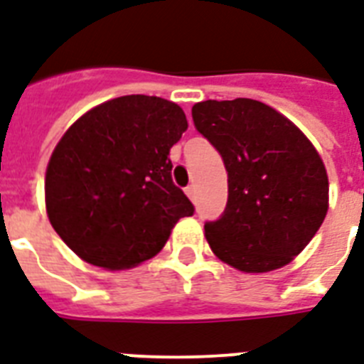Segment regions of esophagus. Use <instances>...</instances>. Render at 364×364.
Segmentation results:
<instances>
[{
    "mask_svg": "<svg viewBox=\"0 0 364 364\" xmlns=\"http://www.w3.org/2000/svg\"><path fill=\"white\" fill-rule=\"evenodd\" d=\"M185 193H187V196L193 200V202L196 200V187H194V185H188V187L185 188Z\"/></svg>",
    "mask_w": 364,
    "mask_h": 364,
    "instance_id": "esophagus-1",
    "label": "esophagus"
}]
</instances>
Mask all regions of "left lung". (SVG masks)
I'll use <instances>...</instances> for the list:
<instances>
[{
  "label": "left lung",
  "instance_id": "obj_1",
  "mask_svg": "<svg viewBox=\"0 0 364 364\" xmlns=\"http://www.w3.org/2000/svg\"><path fill=\"white\" fill-rule=\"evenodd\" d=\"M193 121L228 171L227 208L204 225L211 251L253 274L289 264L328 210L327 170L316 147L257 100H205L193 107Z\"/></svg>",
  "mask_w": 364,
  "mask_h": 364
}]
</instances>
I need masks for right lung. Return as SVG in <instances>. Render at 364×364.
Instances as JSON below:
<instances>
[{"instance_id": "1", "label": "right lung", "mask_w": 364, "mask_h": 364, "mask_svg": "<svg viewBox=\"0 0 364 364\" xmlns=\"http://www.w3.org/2000/svg\"><path fill=\"white\" fill-rule=\"evenodd\" d=\"M173 102L132 94L70 126L48 160V221L90 264L122 270L164 247L194 205L171 181L170 149L187 130Z\"/></svg>"}]
</instances>
